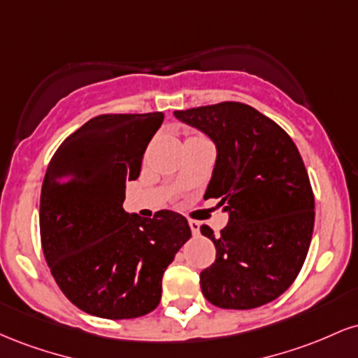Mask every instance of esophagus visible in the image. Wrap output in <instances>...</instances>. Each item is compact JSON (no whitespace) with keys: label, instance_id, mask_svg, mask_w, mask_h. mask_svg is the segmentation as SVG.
Masks as SVG:
<instances>
[{"label":"esophagus","instance_id":"obj_1","mask_svg":"<svg viewBox=\"0 0 358 358\" xmlns=\"http://www.w3.org/2000/svg\"><path fill=\"white\" fill-rule=\"evenodd\" d=\"M188 225H190L192 232L195 234V236L200 232V224H199V222H196V220H188Z\"/></svg>","mask_w":358,"mask_h":358}]
</instances>
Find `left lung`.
<instances>
[{"mask_svg":"<svg viewBox=\"0 0 358 358\" xmlns=\"http://www.w3.org/2000/svg\"><path fill=\"white\" fill-rule=\"evenodd\" d=\"M175 117L215 143L217 159L203 199H219L229 222L213 236L210 268L200 273L203 296L225 310L266 305L293 285L315 225V196L289 134L242 102H219Z\"/></svg>","mask_w":358,"mask_h":358,"instance_id":"left-lung-1","label":"left lung"}]
</instances>
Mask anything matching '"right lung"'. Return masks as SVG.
<instances>
[{"mask_svg":"<svg viewBox=\"0 0 358 358\" xmlns=\"http://www.w3.org/2000/svg\"><path fill=\"white\" fill-rule=\"evenodd\" d=\"M163 113L102 114L52 156L40 195V237L55 282L77 308L108 320L159 305L162 279L192 237L180 213L143 219L122 208Z\"/></svg>","mask_w":358,"mask_h":358,"instance_id":"obj_1","label":"right lung"}]
</instances>
